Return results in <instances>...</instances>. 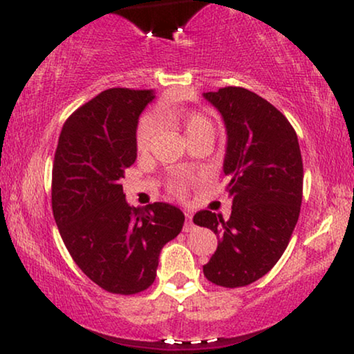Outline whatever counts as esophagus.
I'll list each match as a JSON object with an SVG mask.
<instances>
[{
  "label": "esophagus",
  "instance_id": "34e87169",
  "mask_svg": "<svg viewBox=\"0 0 354 354\" xmlns=\"http://www.w3.org/2000/svg\"><path fill=\"white\" fill-rule=\"evenodd\" d=\"M185 216H187V222H185V225H183V230L185 232H192L193 229H195V224H193L192 222V212L190 211H185Z\"/></svg>",
  "mask_w": 354,
  "mask_h": 354
}]
</instances>
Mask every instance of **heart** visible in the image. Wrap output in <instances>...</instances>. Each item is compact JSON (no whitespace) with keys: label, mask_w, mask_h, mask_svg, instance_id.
<instances>
[{"label":"heart","mask_w":354,"mask_h":354,"mask_svg":"<svg viewBox=\"0 0 354 354\" xmlns=\"http://www.w3.org/2000/svg\"><path fill=\"white\" fill-rule=\"evenodd\" d=\"M161 120H169V122L176 124L185 133L188 142H192L193 138H196L198 135L205 132L214 133V125H212L211 119L205 114L198 113V111H164V113H158L154 118L147 115V118L140 120L137 133H135V145H137L140 153L148 151L153 137L156 135L158 122H161ZM169 190L177 196L185 195V192L188 190V180L185 177H176L171 182V185H169Z\"/></svg>","instance_id":"obj_1"}]
</instances>
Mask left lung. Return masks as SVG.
Wrapping results in <instances>:
<instances>
[{
	"mask_svg": "<svg viewBox=\"0 0 354 354\" xmlns=\"http://www.w3.org/2000/svg\"><path fill=\"white\" fill-rule=\"evenodd\" d=\"M227 129L224 174L232 214L200 211L193 222L217 235L203 272L225 288L245 287L274 268L288 246L303 198V159L288 119L253 91L225 86L203 95Z\"/></svg>",
	"mask_w": 354,
	"mask_h": 354,
	"instance_id": "8db88e82",
	"label": "left lung"
}]
</instances>
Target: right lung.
I'll return each mask as SVG.
<instances>
[{
	"label": "right lung",
	"instance_id": "1",
	"mask_svg": "<svg viewBox=\"0 0 354 354\" xmlns=\"http://www.w3.org/2000/svg\"><path fill=\"white\" fill-rule=\"evenodd\" d=\"M153 90L109 88L66 120L53 162V214L67 251L109 293L135 295L156 279L162 246L185 216L167 203L132 207L120 185L137 159L135 133Z\"/></svg>",
	"mask_w": 354,
	"mask_h": 354
}]
</instances>
